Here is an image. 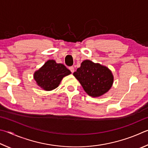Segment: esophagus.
Wrapping results in <instances>:
<instances>
[{
	"mask_svg": "<svg viewBox=\"0 0 148 148\" xmlns=\"http://www.w3.org/2000/svg\"><path fill=\"white\" fill-rule=\"evenodd\" d=\"M69 69L70 70V71H71V73H73V72H74V71H75V69H74V67H73V66L69 67Z\"/></svg>",
	"mask_w": 148,
	"mask_h": 148,
	"instance_id": "34e87169",
	"label": "esophagus"
}]
</instances>
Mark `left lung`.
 Segmentation results:
<instances>
[{
    "instance_id": "8db88e82",
    "label": "left lung",
    "mask_w": 148,
    "mask_h": 148,
    "mask_svg": "<svg viewBox=\"0 0 148 148\" xmlns=\"http://www.w3.org/2000/svg\"><path fill=\"white\" fill-rule=\"evenodd\" d=\"M82 88L90 96L99 97L112 87L114 77L107 67L86 60L73 73Z\"/></svg>"
}]
</instances>
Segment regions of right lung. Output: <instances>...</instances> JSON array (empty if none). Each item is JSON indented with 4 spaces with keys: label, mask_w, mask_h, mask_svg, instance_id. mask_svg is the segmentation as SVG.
Returning <instances> with one entry per match:
<instances>
[{
    "label": "right lung",
    "mask_w": 148,
    "mask_h": 148,
    "mask_svg": "<svg viewBox=\"0 0 148 148\" xmlns=\"http://www.w3.org/2000/svg\"><path fill=\"white\" fill-rule=\"evenodd\" d=\"M70 73L71 71L64 64H57L53 60H49L35 72L34 78L39 86L50 91L58 87L63 77Z\"/></svg>",
    "instance_id": "1"
}]
</instances>
